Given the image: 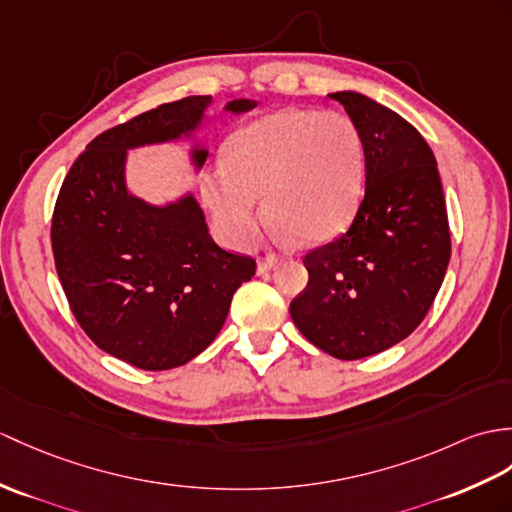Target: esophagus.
Masks as SVG:
<instances>
[{"instance_id": "34e87169", "label": "esophagus", "mask_w": 512, "mask_h": 512, "mask_svg": "<svg viewBox=\"0 0 512 512\" xmlns=\"http://www.w3.org/2000/svg\"><path fill=\"white\" fill-rule=\"evenodd\" d=\"M277 264H279V259L275 255H266V257H261L257 261V272H259V275H264V272H268L270 268H275Z\"/></svg>"}]
</instances>
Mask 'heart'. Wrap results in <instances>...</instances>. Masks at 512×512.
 I'll use <instances>...</instances> for the list:
<instances>
[{"label":"heart","mask_w":512,"mask_h":512,"mask_svg":"<svg viewBox=\"0 0 512 512\" xmlns=\"http://www.w3.org/2000/svg\"><path fill=\"white\" fill-rule=\"evenodd\" d=\"M364 144L338 111L283 109L233 135L224 168L202 185L218 233L235 248L257 242L268 218L305 244L336 237L360 205Z\"/></svg>","instance_id":"b5f03b06"}]
</instances>
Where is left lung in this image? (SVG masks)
I'll list each match as a JSON object with an SVG mask.
<instances>
[{
    "label": "left lung",
    "mask_w": 512,
    "mask_h": 512,
    "mask_svg": "<svg viewBox=\"0 0 512 512\" xmlns=\"http://www.w3.org/2000/svg\"><path fill=\"white\" fill-rule=\"evenodd\" d=\"M329 98L360 130L366 187L347 233L303 257L310 281L290 316L318 349L360 360L421 325L447 272L449 222L434 152L419 130L362 93Z\"/></svg>",
    "instance_id": "obj_1"
}]
</instances>
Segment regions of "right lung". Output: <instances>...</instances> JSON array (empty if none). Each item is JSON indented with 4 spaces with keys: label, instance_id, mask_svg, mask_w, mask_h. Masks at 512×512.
I'll return each mask as SVG.
<instances>
[{
    "label": "right lung",
    "instance_id": "right-lung-1",
    "mask_svg": "<svg viewBox=\"0 0 512 512\" xmlns=\"http://www.w3.org/2000/svg\"><path fill=\"white\" fill-rule=\"evenodd\" d=\"M211 95L161 104L104 130L71 165L56 198L52 251L78 325L113 358L168 371L205 351L255 259L222 251L192 194L150 205L128 192L126 152L189 137ZM255 100L224 111L246 113ZM205 148L192 150L200 170Z\"/></svg>",
    "mask_w": 512,
    "mask_h": 512
}]
</instances>
